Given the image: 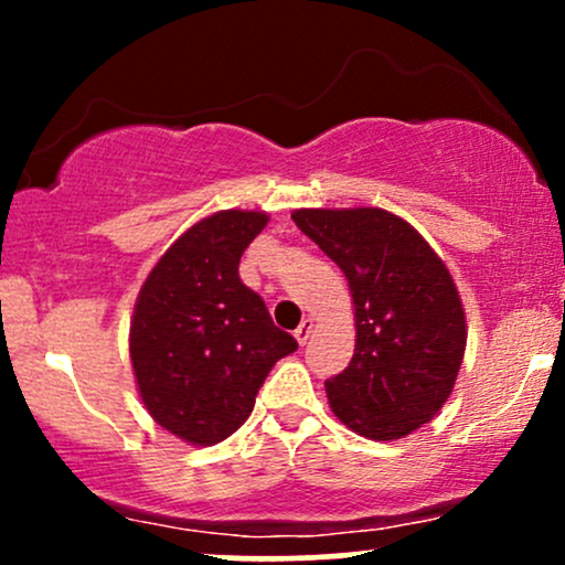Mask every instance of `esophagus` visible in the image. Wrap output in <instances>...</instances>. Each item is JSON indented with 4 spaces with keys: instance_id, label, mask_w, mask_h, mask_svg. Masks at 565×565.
Segmentation results:
<instances>
[{
    "instance_id": "34e87169",
    "label": "esophagus",
    "mask_w": 565,
    "mask_h": 565,
    "mask_svg": "<svg viewBox=\"0 0 565 565\" xmlns=\"http://www.w3.org/2000/svg\"><path fill=\"white\" fill-rule=\"evenodd\" d=\"M310 334H313V321L305 319V321L300 323V327L295 329V340L300 342V345H305V342H308V337H310Z\"/></svg>"
}]
</instances>
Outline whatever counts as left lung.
<instances>
[{"instance_id": "left-lung-1", "label": "left lung", "mask_w": 565, "mask_h": 565, "mask_svg": "<svg viewBox=\"0 0 565 565\" xmlns=\"http://www.w3.org/2000/svg\"><path fill=\"white\" fill-rule=\"evenodd\" d=\"M291 220L348 278L355 353L327 380L342 425L372 440L430 423L454 391L468 323L457 284L406 220L377 206L295 210Z\"/></svg>"}]
</instances>
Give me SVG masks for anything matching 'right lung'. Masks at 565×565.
<instances>
[{
    "mask_svg": "<svg viewBox=\"0 0 565 565\" xmlns=\"http://www.w3.org/2000/svg\"><path fill=\"white\" fill-rule=\"evenodd\" d=\"M265 225V212L244 210L199 220L153 265L135 302L129 359L140 398L185 444L236 433L276 361L297 350L238 278V260Z\"/></svg>",
    "mask_w": 565,
    "mask_h": 565,
    "instance_id": "1",
    "label": "right lung"
}]
</instances>
